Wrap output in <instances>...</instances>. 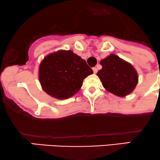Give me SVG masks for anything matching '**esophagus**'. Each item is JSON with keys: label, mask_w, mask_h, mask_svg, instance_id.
Instances as JSON below:
<instances>
[{"label": "esophagus", "mask_w": 160, "mask_h": 160, "mask_svg": "<svg viewBox=\"0 0 160 160\" xmlns=\"http://www.w3.org/2000/svg\"><path fill=\"white\" fill-rule=\"evenodd\" d=\"M93 71H94V73H97L98 72V69L96 67L93 68Z\"/></svg>", "instance_id": "obj_1"}]
</instances>
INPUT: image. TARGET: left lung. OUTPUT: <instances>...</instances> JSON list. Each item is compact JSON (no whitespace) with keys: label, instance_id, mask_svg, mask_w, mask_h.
I'll list each match as a JSON object with an SVG mask.
<instances>
[{"label":"left lung","instance_id":"8db88e82","mask_svg":"<svg viewBox=\"0 0 160 160\" xmlns=\"http://www.w3.org/2000/svg\"><path fill=\"white\" fill-rule=\"evenodd\" d=\"M103 68L98 72L103 86L112 94L125 97L138 84L137 72L131 64L116 55L111 54L100 61Z\"/></svg>","mask_w":160,"mask_h":160}]
</instances>
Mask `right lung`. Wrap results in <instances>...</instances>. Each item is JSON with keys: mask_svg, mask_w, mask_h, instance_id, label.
I'll list each match as a JSON object with an SVG mask.
<instances>
[{"mask_svg": "<svg viewBox=\"0 0 160 160\" xmlns=\"http://www.w3.org/2000/svg\"><path fill=\"white\" fill-rule=\"evenodd\" d=\"M92 73L85 60L71 51H61L48 55L41 62L39 80L47 94L62 100L78 92L84 78Z\"/></svg>", "mask_w": 160, "mask_h": 160, "instance_id": "1", "label": "right lung"}]
</instances>
